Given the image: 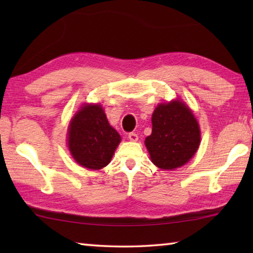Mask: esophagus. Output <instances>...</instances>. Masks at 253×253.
I'll list each match as a JSON object with an SVG mask.
<instances>
[{
  "label": "esophagus",
  "mask_w": 253,
  "mask_h": 253,
  "mask_svg": "<svg viewBox=\"0 0 253 253\" xmlns=\"http://www.w3.org/2000/svg\"><path fill=\"white\" fill-rule=\"evenodd\" d=\"M128 138H129L130 142H137L138 140V136H137L136 132H129L128 134Z\"/></svg>",
  "instance_id": "34e87169"
}]
</instances>
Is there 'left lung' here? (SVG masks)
I'll return each instance as SVG.
<instances>
[{"mask_svg":"<svg viewBox=\"0 0 253 253\" xmlns=\"http://www.w3.org/2000/svg\"><path fill=\"white\" fill-rule=\"evenodd\" d=\"M152 124V134L146 137L145 145L154 165L162 169H175L193 157L200 146V126L182 100L158 105Z\"/></svg>","mask_w":253,"mask_h":253,"instance_id":"8db88e82","label":"left lung"}]
</instances>
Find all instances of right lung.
Returning a JSON list of instances; mask_svg holds the SVG:
<instances>
[{"instance_id":"right-lung-1","label":"right lung","mask_w":253,"mask_h":253,"mask_svg":"<svg viewBox=\"0 0 253 253\" xmlns=\"http://www.w3.org/2000/svg\"><path fill=\"white\" fill-rule=\"evenodd\" d=\"M121 140V135L109 125L104 109L98 104L83 105L68 128V147L72 157L89 169L108 165Z\"/></svg>"}]
</instances>
